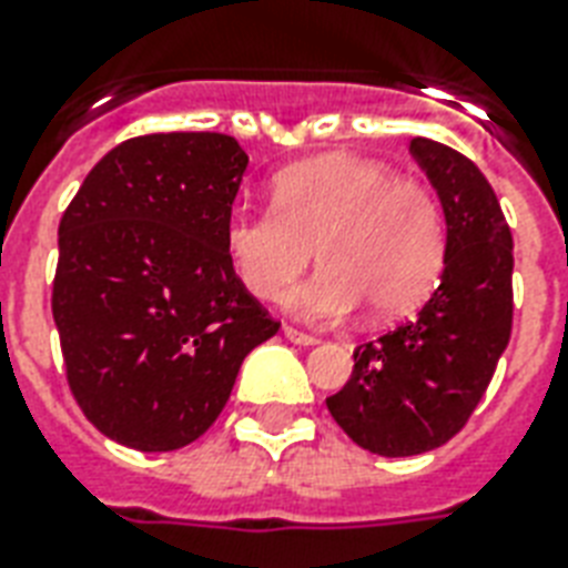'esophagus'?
<instances>
[{
	"label": "esophagus",
	"instance_id": "esophagus-1",
	"mask_svg": "<svg viewBox=\"0 0 568 568\" xmlns=\"http://www.w3.org/2000/svg\"><path fill=\"white\" fill-rule=\"evenodd\" d=\"M283 333H285V338H288V342H294V345H318V336H312V333H303V329H297V327H288V324L283 327Z\"/></svg>",
	"mask_w": 568,
	"mask_h": 568
}]
</instances>
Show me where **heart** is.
I'll list each match as a JSON object with an SVG mask.
<instances>
[{
    "label": "heart",
    "mask_w": 568,
    "mask_h": 568,
    "mask_svg": "<svg viewBox=\"0 0 568 568\" xmlns=\"http://www.w3.org/2000/svg\"><path fill=\"white\" fill-rule=\"evenodd\" d=\"M265 209H235L223 247L250 294L274 301L310 267H324L285 297L310 321H338L363 301L372 318H397L427 301L448 250L445 214L424 182L359 155H324L274 176Z\"/></svg>",
    "instance_id": "1"
}]
</instances>
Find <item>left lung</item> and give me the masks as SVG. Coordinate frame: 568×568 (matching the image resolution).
I'll list each match as a JSON object with an SVG mask.
<instances>
[{"instance_id": "left-lung-1", "label": "left lung", "mask_w": 568, "mask_h": 568, "mask_svg": "<svg viewBox=\"0 0 568 568\" xmlns=\"http://www.w3.org/2000/svg\"><path fill=\"white\" fill-rule=\"evenodd\" d=\"M448 221L439 288L415 318L354 351L329 415L379 457H413L454 439L480 404L510 342L513 235L493 185L457 150L413 138Z\"/></svg>"}]
</instances>
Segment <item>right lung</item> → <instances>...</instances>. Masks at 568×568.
<instances>
[{
  "instance_id": "1",
  "label": "right lung",
  "mask_w": 568,
  "mask_h": 568,
  "mask_svg": "<svg viewBox=\"0 0 568 568\" xmlns=\"http://www.w3.org/2000/svg\"><path fill=\"white\" fill-rule=\"evenodd\" d=\"M244 171L247 153L221 132L129 138L58 223L52 318L67 386L126 448L200 439L244 356L280 329L223 247Z\"/></svg>"
}]
</instances>
